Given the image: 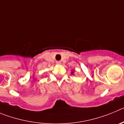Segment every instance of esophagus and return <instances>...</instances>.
Segmentation results:
<instances>
[{
    "label": "esophagus",
    "mask_w": 124,
    "mask_h": 124,
    "mask_svg": "<svg viewBox=\"0 0 124 124\" xmlns=\"http://www.w3.org/2000/svg\"><path fill=\"white\" fill-rule=\"evenodd\" d=\"M56 64L57 65H61V62L60 61H56Z\"/></svg>",
    "instance_id": "esophagus-1"
}]
</instances>
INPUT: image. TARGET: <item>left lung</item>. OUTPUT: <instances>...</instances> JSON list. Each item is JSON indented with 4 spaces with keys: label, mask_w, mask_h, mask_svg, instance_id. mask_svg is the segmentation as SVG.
Segmentation results:
<instances>
[{
    "label": "left lung",
    "mask_w": 124,
    "mask_h": 124,
    "mask_svg": "<svg viewBox=\"0 0 124 124\" xmlns=\"http://www.w3.org/2000/svg\"><path fill=\"white\" fill-rule=\"evenodd\" d=\"M74 72H75L74 70H73V71H72V72H71V74H72V75L74 74Z\"/></svg>",
    "instance_id": "1"
}]
</instances>
